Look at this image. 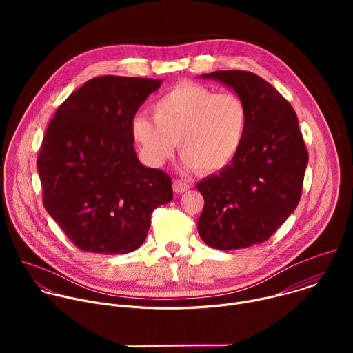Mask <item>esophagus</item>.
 I'll list each match as a JSON object with an SVG mask.
<instances>
[{
	"label": "esophagus",
	"instance_id": "34e87169",
	"mask_svg": "<svg viewBox=\"0 0 353 353\" xmlns=\"http://www.w3.org/2000/svg\"><path fill=\"white\" fill-rule=\"evenodd\" d=\"M190 188V184L185 183V181H181V180H174L173 181V191L177 192V194H181L184 191H187Z\"/></svg>",
	"mask_w": 353,
	"mask_h": 353
}]
</instances>
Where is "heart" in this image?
<instances>
[{
	"label": "heart",
	"mask_w": 353,
	"mask_h": 353,
	"mask_svg": "<svg viewBox=\"0 0 353 353\" xmlns=\"http://www.w3.org/2000/svg\"><path fill=\"white\" fill-rule=\"evenodd\" d=\"M154 119L138 116L132 137L145 159L163 165L179 141L185 169L216 173L239 155L248 128V108L234 92H221L198 83L181 82L152 106Z\"/></svg>",
	"instance_id": "heart-1"
}]
</instances>
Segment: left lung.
<instances>
[{
  "label": "left lung",
  "mask_w": 353,
  "mask_h": 353,
  "mask_svg": "<svg viewBox=\"0 0 353 353\" xmlns=\"http://www.w3.org/2000/svg\"><path fill=\"white\" fill-rule=\"evenodd\" d=\"M234 89L248 108L236 159L196 184L204 196L198 233L218 250L267 241L297 207L309 154L288 100L261 77L240 70L204 74Z\"/></svg>",
  "instance_id": "1"
}]
</instances>
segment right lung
<instances>
[{
    "mask_svg": "<svg viewBox=\"0 0 353 353\" xmlns=\"http://www.w3.org/2000/svg\"><path fill=\"white\" fill-rule=\"evenodd\" d=\"M162 81L103 75L56 110L37 170L43 205L77 248L125 254L146 239L150 215L173 198L172 179L138 162L132 121Z\"/></svg>",
    "mask_w": 353,
    "mask_h": 353,
    "instance_id": "1",
    "label": "right lung"
}]
</instances>
